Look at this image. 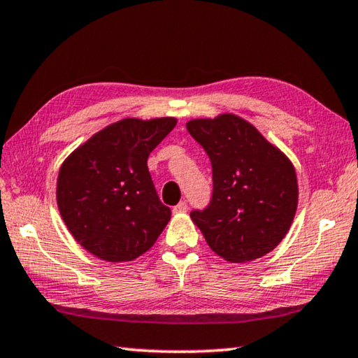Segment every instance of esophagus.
Masks as SVG:
<instances>
[{
    "instance_id": "34e87169",
    "label": "esophagus",
    "mask_w": 358,
    "mask_h": 358,
    "mask_svg": "<svg viewBox=\"0 0 358 358\" xmlns=\"http://www.w3.org/2000/svg\"><path fill=\"white\" fill-rule=\"evenodd\" d=\"M185 212H188V203H186L185 201L177 203V206L173 207V213H185Z\"/></svg>"
}]
</instances>
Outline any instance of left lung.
Masks as SVG:
<instances>
[{"label":"left lung","mask_w":358,"mask_h":358,"mask_svg":"<svg viewBox=\"0 0 358 358\" xmlns=\"http://www.w3.org/2000/svg\"><path fill=\"white\" fill-rule=\"evenodd\" d=\"M186 129L212 162V199L203 210L191 212L208 247L231 263L274 250L298 207L290 159L236 115L192 119Z\"/></svg>","instance_id":"obj_1"}]
</instances>
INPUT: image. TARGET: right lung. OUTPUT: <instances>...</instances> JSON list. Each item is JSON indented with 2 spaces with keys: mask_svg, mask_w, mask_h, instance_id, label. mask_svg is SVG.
<instances>
[{
  "mask_svg": "<svg viewBox=\"0 0 358 358\" xmlns=\"http://www.w3.org/2000/svg\"><path fill=\"white\" fill-rule=\"evenodd\" d=\"M175 124V117L122 119L62 164L57 206L71 236L97 258L132 261L166 228L170 208L159 201L146 162Z\"/></svg>",
  "mask_w": 358,
  "mask_h": 358,
  "instance_id": "add662e5",
  "label": "right lung"
}]
</instances>
